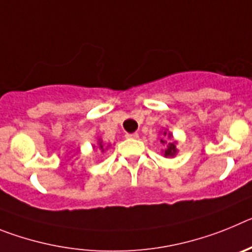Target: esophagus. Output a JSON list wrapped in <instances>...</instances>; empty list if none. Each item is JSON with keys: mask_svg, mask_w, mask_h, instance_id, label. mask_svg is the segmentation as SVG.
<instances>
[{"mask_svg": "<svg viewBox=\"0 0 252 252\" xmlns=\"http://www.w3.org/2000/svg\"><path fill=\"white\" fill-rule=\"evenodd\" d=\"M125 136H126V139H137L139 135H137L136 132H132V133H126Z\"/></svg>", "mask_w": 252, "mask_h": 252, "instance_id": "esophagus-1", "label": "esophagus"}]
</instances>
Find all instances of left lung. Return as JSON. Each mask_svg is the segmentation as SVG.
<instances>
[{
    "instance_id": "8db88e82",
    "label": "left lung",
    "mask_w": 252,
    "mask_h": 252,
    "mask_svg": "<svg viewBox=\"0 0 252 252\" xmlns=\"http://www.w3.org/2000/svg\"><path fill=\"white\" fill-rule=\"evenodd\" d=\"M164 135H166V132H164ZM169 137H171L170 135H169ZM162 144H166V150H165V157H174L175 153H177V149H175V144L174 142H166L164 141V140H161Z\"/></svg>"
}]
</instances>
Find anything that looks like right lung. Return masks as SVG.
Here are the masks:
<instances>
[{
    "instance_id": "add662e5",
    "label": "right lung",
    "mask_w": 252,
    "mask_h": 252,
    "mask_svg": "<svg viewBox=\"0 0 252 252\" xmlns=\"http://www.w3.org/2000/svg\"><path fill=\"white\" fill-rule=\"evenodd\" d=\"M99 150H102V151H103V150H104L103 145H102V142H99Z\"/></svg>"
}]
</instances>
